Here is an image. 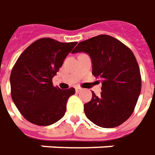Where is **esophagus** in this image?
<instances>
[{
	"label": "esophagus",
	"mask_w": 155,
	"mask_h": 155,
	"mask_svg": "<svg viewBox=\"0 0 155 155\" xmlns=\"http://www.w3.org/2000/svg\"><path fill=\"white\" fill-rule=\"evenodd\" d=\"M81 90H82V89H81V87H75V91H76V93H80Z\"/></svg>",
	"instance_id": "34e87169"
}]
</instances>
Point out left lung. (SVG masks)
<instances>
[{
  "mask_svg": "<svg viewBox=\"0 0 155 155\" xmlns=\"http://www.w3.org/2000/svg\"><path fill=\"white\" fill-rule=\"evenodd\" d=\"M88 54L93 74L102 79V92L84 104L89 120L102 128H114L133 113L141 93L140 68L133 52L109 35H99L80 42L72 53Z\"/></svg>",
  "mask_w": 155,
  "mask_h": 155,
  "instance_id": "left-lung-1",
  "label": "left lung"
}]
</instances>
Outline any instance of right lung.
Here are the masks:
<instances>
[{
  "instance_id": "1",
  "label": "right lung",
  "mask_w": 155,
  "mask_h": 155,
  "mask_svg": "<svg viewBox=\"0 0 155 155\" xmlns=\"http://www.w3.org/2000/svg\"><path fill=\"white\" fill-rule=\"evenodd\" d=\"M76 44L40 38L28 46L14 64L10 75L12 99L30 123L51 125L65 114L68 99L75 90L54 87L52 78Z\"/></svg>"
}]
</instances>
